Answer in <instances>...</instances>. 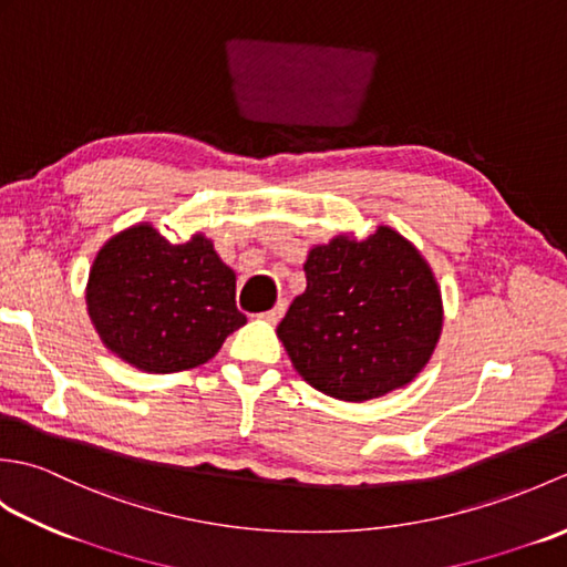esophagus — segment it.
<instances>
[{"label":"esophagus","instance_id":"1","mask_svg":"<svg viewBox=\"0 0 567 567\" xmlns=\"http://www.w3.org/2000/svg\"><path fill=\"white\" fill-rule=\"evenodd\" d=\"M285 311H287V299H280V302H277L270 311H265V319H268L270 323H277V321H280L282 317H285Z\"/></svg>","mask_w":567,"mask_h":567}]
</instances>
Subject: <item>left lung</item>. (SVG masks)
<instances>
[{"label":"left lung","instance_id":"8db88e82","mask_svg":"<svg viewBox=\"0 0 567 567\" xmlns=\"http://www.w3.org/2000/svg\"><path fill=\"white\" fill-rule=\"evenodd\" d=\"M307 290L277 327L295 370L343 402L412 382L443 329L441 287L419 248L390 226L309 248Z\"/></svg>","mask_w":567,"mask_h":567}]
</instances>
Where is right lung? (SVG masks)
Wrapping results in <instances>:
<instances>
[{
	"label": "right lung",
	"mask_w": 567,
	"mask_h": 567,
	"mask_svg": "<svg viewBox=\"0 0 567 567\" xmlns=\"http://www.w3.org/2000/svg\"><path fill=\"white\" fill-rule=\"evenodd\" d=\"M84 299L102 343L155 375L204 365L246 323L236 309V272L212 240L192 234L173 246L148 221L100 248Z\"/></svg>",
	"instance_id": "obj_1"
}]
</instances>
